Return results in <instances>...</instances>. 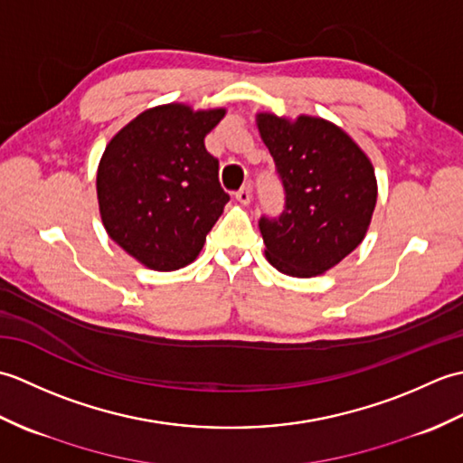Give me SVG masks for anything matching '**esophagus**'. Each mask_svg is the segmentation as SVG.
I'll return each instance as SVG.
<instances>
[{"mask_svg":"<svg viewBox=\"0 0 463 463\" xmlns=\"http://www.w3.org/2000/svg\"><path fill=\"white\" fill-rule=\"evenodd\" d=\"M234 196H237L239 203L249 204L250 203V189H249V186H242V189H239L237 193H234Z\"/></svg>","mask_w":463,"mask_h":463,"instance_id":"obj_1","label":"esophagus"}]
</instances>
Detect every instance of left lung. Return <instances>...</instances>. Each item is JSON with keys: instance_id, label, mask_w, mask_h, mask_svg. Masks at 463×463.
Instances as JSON below:
<instances>
[{"instance_id": "obj_1", "label": "left lung", "mask_w": 463, "mask_h": 463, "mask_svg": "<svg viewBox=\"0 0 463 463\" xmlns=\"http://www.w3.org/2000/svg\"><path fill=\"white\" fill-rule=\"evenodd\" d=\"M257 119L284 191L282 213L259 219L264 252L288 277H317L366 234L378 196L373 166L346 133L318 117Z\"/></svg>"}]
</instances>
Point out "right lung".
Returning <instances> with one entry per match:
<instances>
[{
	"instance_id": "obj_1",
	"label": "right lung",
	"mask_w": 463,
	"mask_h": 463,
	"mask_svg": "<svg viewBox=\"0 0 463 463\" xmlns=\"http://www.w3.org/2000/svg\"><path fill=\"white\" fill-rule=\"evenodd\" d=\"M224 109L171 103L143 111L105 146L97 196L109 237L153 270L191 264L219 221L229 193L204 137Z\"/></svg>"
}]
</instances>
